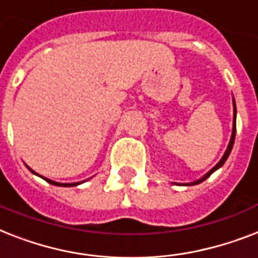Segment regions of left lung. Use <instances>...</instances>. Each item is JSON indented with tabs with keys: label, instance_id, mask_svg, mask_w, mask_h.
<instances>
[{
	"label": "left lung",
	"instance_id": "8db88e82",
	"mask_svg": "<svg viewBox=\"0 0 258 258\" xmlns=\"http://www.w3.org/2000/svg\"><path fill=\"white\" fill-rule=\"evenodd\" d=\"M234 137H236V105H234V118H233V132H232V137H230V142H229V145H228V149H226V152H225V154H224V156H222V158L221 160H220V162H218L217 165H216V166H214L213 169H212L211 172H208L207 174H205V176L203 177V178H200V180H197V181H195V182H189V184H184V185H189V186H190V185H197V184H200V182H203V181H205L208 178V177L211 176L212 173L214 172V170H217L218 168H221L222 165H224V162L226 161V158L229 157V154H230V150H232V148H233V144H234Z\"/></svg>",
	"mask_w": 258,
	"mask_h": 258
}]
</instances>
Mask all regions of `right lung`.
<instances>
[{
	"mask_svg": "<svg viewBox=\"0 0 258 258\" xmlns=\"http://www.w3.org/2000/svg\"><path fill=\"white\" fill-rule=\"evenodd\" d=\"M29 170H32V169L29 168ZM32 172H33V170H32ZM33 173H34V172H33ZM41 177H42V176H41ZM42 178H44L45 181H47L49 184L57 185V186H76V185L81 184V182H73V184H61V182H55V181H51V180H49V178H45V177H42Z\"/></svg>",
	"mask_w": 258,
	"mask_h": 258,
	"instance_id": "right-lung-1",
	"label": "right lung"
}]
</instances>
